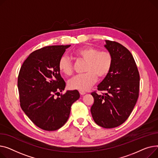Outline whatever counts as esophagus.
I'll return each instance as SVG.
<instances>
[{
    "instance_id": "esophagus-1",
    "label": "esophagus",
    "mask_w": 158,
    "mask_h": 158,
    "mask_svg": "<svg viewBox=\"0 0 158 158\" xmlns=\"http://www.w3.org/2000/svg\"><path fill=\"white\" fill-rule=\"evenodd\" d=\"M79 92L81 95H84L85 94H86V92L84 90H79Z\"/></svg>"
}]
</instances>
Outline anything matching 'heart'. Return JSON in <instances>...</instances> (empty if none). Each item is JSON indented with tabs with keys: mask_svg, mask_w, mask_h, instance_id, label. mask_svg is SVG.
<instances>
[{
	"mask_svg": "<svg viewBox=\"0 0 158 158\" xmlns=\"http://www.w3.org/2000/svg\"><path fill=\"white\" fill-rule=\"evenodd\" d=\"M73 55L85 60L83 74L76 75L68 82V87L71 89L85 90L96 81L98 77L102 79L106 77L112 69L113 56L108 51H99L92 46H84L74 51ZM59 71L64 75L70 76L73 73L71 60L65 55L62 56L58 62Z\"/></svg>",
	"mask_w": 158,
	"mask_h": 158,
	"instance_id": "heart-1",
	"label": "heart"
}]
</instances>
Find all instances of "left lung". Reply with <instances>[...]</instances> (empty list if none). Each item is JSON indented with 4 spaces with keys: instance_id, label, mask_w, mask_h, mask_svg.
<instances>
[{
    "instance_id": "1",
    "label": "left lung",
    "mask_w": 158,
    "mask_h": 158,
    "mask_svg": "<svg viewBox=\"0 0 158 158\" xmlns=\"http://www.w3.org/2000/svg\"><path fill=\"white\" fill-rule=\"evenodd\" d=\"M105 47L112 55L113 65L98 86L104 93H91L94 101L90 112L98 125L114 128L123 124L132 112L139 96L140 75L132 54L123 45L106 40Z\"/></svg>"
}]
</instances>
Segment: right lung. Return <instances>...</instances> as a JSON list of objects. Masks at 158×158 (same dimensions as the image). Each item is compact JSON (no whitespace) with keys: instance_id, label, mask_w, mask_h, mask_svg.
<instances>
[{"instance_id":"obj_1","label":"right lung","mask_w":158,"mask_h":158,"mask_svg":"<svg viewBox=\"0 0 158 158\" xmlns=\"http://www.w3.org/2000/svg\"><path fill=\"white\" fill-rule=\"evenodd\" d=\"M71 45L48 46L31 53L23 62L18 77L20 106L31 121L45 131L63 126L71 107L80 98L77 90L60 92L66 87L58 62Z\"/></svg>"}]
</instances>
